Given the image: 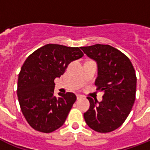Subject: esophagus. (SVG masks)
<instances>
[{
    "label": "esophagus",
    "instance_id": "1",
    "mask_svg": "<svg viewBox=\"0 0 150 150\" xmlns=\"http://www.w3.org/2000/svg\"><path fill=\"white\" fill-rule=\"evenodd\" d=\"M81 98H83V96H81V95H77V99L78 100L81 99Z\"/></svg>",
    "mask_w": 150,
    "mask_h": 150
}]
</instances>
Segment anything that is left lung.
Returning a JSON list of instances; mask_svg holds the SVG:
<instances>
[{
	"label": "left lung",
	"mask_w": 150,
	"mask_h": 150,
	"mask_svg": "<svg viewBox=\"0 0 150 150\" xmlns=\"http://www.w3.org/2000/svg\"><path fill=\"white\" fill-rule=\"evenodd\" d=\"M85 54L96 62L95 84L104 91L103 100L88 97L90 108L83 114L87 125L99 132H109L125 122L135 101L137 77L129 59L109 45L83 46Z\"/></svg>",
	"instance_id": "left-lung-1"
}]
</instances>
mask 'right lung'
Wrapping results in <instances>:
<instances>
[{
    "label": "right lung",
    "mask_w": 150,
    "mask_h": 150,
    "mask_svg": "<svg viewBox=\"0 0 150 150\" xmlns=\"http://www.w3.org/2000/svg\"><path fill=\"white\" fill-rule=\"evenodd\" d=\"M83 56L79 47L47 44L25 61L18 75L17 92L21 112L33 129L47 133L64 124L76 96L59 92L56 97L54 80L60 78L70 62Z\"/></svg>",
    "instance_id": "obj_1"
}]
</instances>
